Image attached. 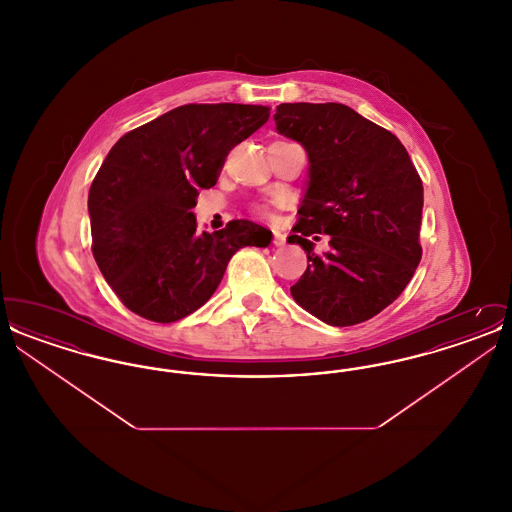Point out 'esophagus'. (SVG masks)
<instances>
[{
  "label": "esophagus",
  "instance_id": "obj_1",
  "mask_svg": "<svg viewBox=\"0 0 512 512\" xmlns=\"http://www.w3.org/2000/svg\"><path fill=\"white\" fill-rule=\"evenodd\" d=\"M272 244L276 245V247H282V245L286 244V236L282 232H274Z\"/></svg>",
  "mask_w": 512,
  "mask_h": 512
}]
</instances>
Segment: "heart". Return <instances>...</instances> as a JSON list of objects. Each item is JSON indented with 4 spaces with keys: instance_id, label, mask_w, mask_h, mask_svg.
<instances>
[{
    "instance_id": "b5f03b06",
    "label": "heart",
    "mask_w": 512,
    "mask_h": 512,
    "mask_svg": "<svg viewBox=\"0 0 512 512\" xmlns=\"http://www.w3.org/2000/svg\"><path fill=\"white\" fill-rule=\"evenodd\" d=\"M276 207H278V201H270V203H257L253 209L261 217H274V209Z\"/></svg>"
}]
</instances>
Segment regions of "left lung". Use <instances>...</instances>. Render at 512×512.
<instances>
[{
  "mask_svg": "<svg viewBox=\"0 0 512 512\" xmlns=\"http://www.w3.org/2000/svg\"><path fill=\"white\" fill-rule=\"evenodd\" d=\"M276 130L309 155V190L288 242L309 259L293 299L332 326L376 317L413 278L422 257L424 190L390 130L343 103H282ZM331 236L318 256L309 237Z\"/></svg>",
  "mask_w": 512,
  "mask_h": 512,
  "instance_id": "left-lung-1",
  "label": "left lung"
}]
</instances>
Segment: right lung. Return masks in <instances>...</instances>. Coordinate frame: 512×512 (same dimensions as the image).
<instances>
[{"instance_id":"1","label":"right lung","mask_w":512,"mask_h":512,"mask_svg":"<svg viewBox=\"0 0 512 512\" xmlns=\"http://www.w3.org/2000/svg\"><path fill=\"white\" fill-rule=\"evenodd\" d=\"M268 117L267 105L188 103L111 147L88 194L92 253L132 313L163 324L188 317L219 288L238 249L270 244V230L244 219L199 234L192 213L230 149Z\"/></svg>"}]
</instances>
